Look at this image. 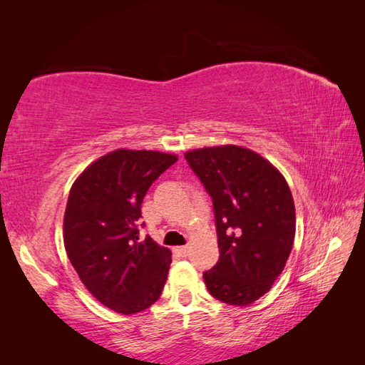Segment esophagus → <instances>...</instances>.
Segmentation results:
<instances>
[{
	"mask_svg": "<svg viewBox=\"0 0 365 365\" xmlns=\"http://www.w3.org/2000/svg\"><path fill=\"white\" fill-rule=\"evenodd\" d=\"M178 255H182V256H187L188 255V246L185 245V246H178V248L175 250Z\"/></svg>",
	"mask_w": 365,
	"mask_h": 365,
	"instance_id": "esophagus-1",
	"label": "esophagus"
}]
</instances>
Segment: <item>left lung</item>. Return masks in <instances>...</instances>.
<instances>
[{
    "label": "left lung",
    "instance_id": "1",
    "mask_svg": "<svg viewBox=\"0 0 365 365\" xmlns=\"http://www.w3.org/2000/svg\"><path fill=\"white\" fill-rule=\"evenodd\" d=\"M185 159L212 197L220 256L202 274L207 292L230 306H248L269 292L292 252V191L280 172L248 148H202Z\"/></svg>",
    "mask_w": 365,
    "mask_h": 365
}]
</instances>
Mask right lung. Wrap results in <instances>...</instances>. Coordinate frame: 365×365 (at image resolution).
I'll use <instances>...</instances> for the list:
<instances>
[{"label": "right lung", "instance_id": "right-lung-1", "mask_svg": "<svg viewBox=\"0 0 365 365\" xmlns=\"http://www.w3.org/2000/svg\"><path fill=\"white\" fill-rule=\"evenodd\" d=\"M177 163L174 154L115 150L95 160L72 185L64 246L86 289L113 311L137 314L159 299L172 252L138 242L141 202L151 183Z\"/></svg>", "mask_w": 365, "mask_h": 365}]
</instances>
